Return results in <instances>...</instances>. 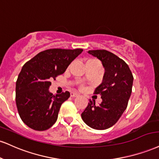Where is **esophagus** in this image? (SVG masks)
Here are the masks:
<instances>
[{"label": "esophagus", "mask_w": 159, "mask_h": 159, "mask_svg": "<svg viewBox=\"0 0 159 159\" xmlns=\"http://www.w3.org/2000/svg\"><path fill=\"white\" fill-rule=\"evenodd\" d=\"M70 95H71V97H78L79 94H78V93H75V92H72V93H70Z\"/></svg>", "instance_id": "34e87169"}]
</instances>
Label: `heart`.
<instances>
[{"label": "heart", "mask_w": 159, "mask_h": 159, "mask_svg": "<svg viewBox=\"0 0 159 159\" xmlns=\"http://www.w3.org/2000/svg\"><path fill=\"white\" fill-rule=\"evenodd\" d=\"M89 61H93V60H89Z\"/></svg>", "instance_id": "obj_1"}]
</instances>
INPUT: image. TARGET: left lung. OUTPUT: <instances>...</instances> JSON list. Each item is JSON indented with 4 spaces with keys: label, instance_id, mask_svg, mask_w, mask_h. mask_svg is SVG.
Returning a JSON list of instances; mask_svg holds the SVG:
<instances>
[{
    "label": "left lung",
    "instance_id": "left-lung-1",
    "mask_svg": "<svg viewBox=\"0 0 159 159\" xmlns=\"http://www.w3.org/2000/svg\"><path fill=\"white\" fill-rule=\"evenodd\" d=\"M87 52L99 59L104 69L102 81L95 91L101 95L102 101L95 105V101L89 100L81 118L89 127L102 130L113 126L127 109L133 76L125 61L113 53L104 49Z\"/></svg>",
    "mask_w": 159,
    "mask_h": 159
}]
</instances>
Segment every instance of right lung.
I'll return each mask as SVG.
<instances>
[{"label":"right lung","instance_id":"obj_1","mask_svg":"<svg viewBox=\"0 0 159 159\" xmlns=\"http://www.w3.org/2000/svg\"><path fill=\"white\" fill-rule=\"evenodd\" d=\"M82 51V49H47L23 66L16 81L15 101L19 116L29 127L43 131L56 122L61 104L70 94L66 91L53 95L49 90L50 80L64 73Z\"/></svg>","mask_w":159,"mask_h":159}]
</instances>
